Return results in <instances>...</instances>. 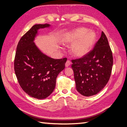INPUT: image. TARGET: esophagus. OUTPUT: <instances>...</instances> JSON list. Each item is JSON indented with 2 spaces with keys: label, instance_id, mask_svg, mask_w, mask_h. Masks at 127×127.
Returning <instances> with one entry per match:
<instances>
[{
  "label": "esophagus",
  "instance_id": "34e87169",
  "mask_svg": "<svg viewBox=\"0 0 127 127\" xmlns=\"http://www.w3.org/2000/svg\"><path fill=\"white\" fill-rule=\"evenodd\" d=\"M70 64H71L70 61L69 60H67L66 61V64H65V66H66V67H69V66H70Z\"/></svg>",
  "mask_w": 127,
  "mask_h": 127
}]
</instances>
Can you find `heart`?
Returning <instances> with one entry per match:
<instances>
[{"instance_id": "b5f03b06", "label": "heart", "mask_w": 127, "mask_h": 127, "mask_svg": "<svg viewBox=\"0 0 127 127\" xmlns=\"http://www.w3.org/2000/svg\"><path fill=\"white\" fill-rule=\"evenodd\" d=\"M96 34L93 31L85 28H79L68 33L63 39L66 44H72L71 53L73 56L81 58L86 55L94 47Z\"/></svg>"}]
</instances>
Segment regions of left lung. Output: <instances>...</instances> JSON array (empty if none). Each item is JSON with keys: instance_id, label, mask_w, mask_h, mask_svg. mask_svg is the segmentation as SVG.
Returning a JSON list of instances; mask_svg holds the SVG:
<instances>
[{"instance_id": "1", "label": "left lung", "mask_w": 127, "mask_h": 127, "mask_svg": "<svg viewBox=\"0 0 127 127\" xmlns=\"http://www.w3.org/2000/svg\"><path fill=\"white\" fill-rule=\"evenodd\" d=\"M71 62L76 88L80 94L91 96L102 91L110 78L113 63L112 53L104 32L91 51Z\"/></svg>"}]
</instances>
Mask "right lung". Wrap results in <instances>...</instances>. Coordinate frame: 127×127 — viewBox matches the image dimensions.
<instances>
[{"label":"right lung","instance_id":"right-lung-1","mask_svg":"<svg viewBox=\"0 0 127 127\" xmlns=\"http://www.w3.org/2000/svg\"><path fill=\"white\" fill-rule=\"evenodd\" d=\"M49 24H35L23 36L17 46L14 70L22 88L37 99L48 97L54 90L56 78L65 67L67 58L55 59L42 52L34 43L41 29Z\"/></svg>","mask_w":127,"mask_h":127}]
</instances>
